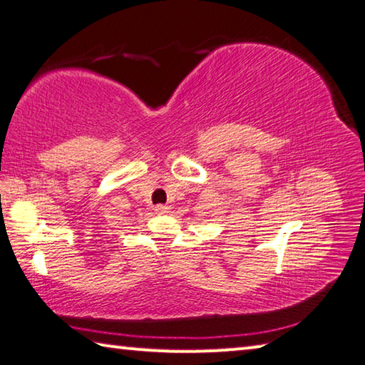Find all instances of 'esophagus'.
Wrapping results in <instances>:
<instances>
[{
  "label": "esophagus",
  "instance_id": "1",
  "mask_svg": "<svg viewBox=\"0 0 365 365\" xmlns=\"http://www.w3.org/2000/svg\"><path fill=\"white\" fill-rule=\"evenodd\" d=\"M169 206H164V205H158L156 207H154V211H156L158 214H168L169 212Z\"/></svg>",
  "mask_w": 365,
  "mask_h": 365
}]
</instances>
